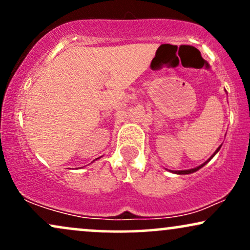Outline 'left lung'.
<instances>
[{"label":"left lung","mask_w":250,"mask_h":250,"mask_svg":"<svg viewBox=\"0 0 250 250\" xmlns=\"http://www.w3.org/2000/svg\"><path fill=\"white\" fill-rule=\"evenodd\" d=\"M220 148H221V146H220L219 148L216 149V150H215V153H214L213 155H211L210 157H209V159L207 160V161H206L205 163H202V165H200L199 167H196V168H191V169H187V170H171V173H174V174H179V175H186V174H191V173H195V171H197V170H199V169L202 168L203 166H206V165H207V163H208L209 161H210L211 159H213V157L215 156V155L217 154V151L220 150Z\"/></svg>","instance_id":"8db88e82"}]
</instances>
